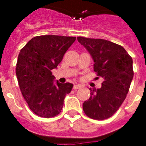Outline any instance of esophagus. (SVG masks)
<instances>
[{
	"label": "esophagus",
	"instance_id": "esophagus-1",
	"mask_svg": "<svg viewBox=\"0 0 146 146\" xmlns=\"http://www.w3.org/2000/svg\"><path fill=\"white\" fill-rule=\"evenodd\" d=\"M82 87V86L80 84H76V85H74V86H73V89H80Z\"/></svg>",
	"mask_w": 146,
	"mask_h": 146
}]
</instances>
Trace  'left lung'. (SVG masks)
<instances>
[{"label": "left lung", "instance_id": "obj_1", "mask_svg": "<svg viewBox=\"0 0 146 146\" xmlns=\"http://www.w3.org/2000/svg\"><path fill=\"white\" fill-rule=\"evenodd\" d=\"M94 60V71L104 79L100 89L91 90L82 104L85 113L94 120L111 117L125 100L133 78V59L122 46L99 38L77 37Z\"/></svg>", "mask_w": 146, "mask_h": 146}]
</instances>
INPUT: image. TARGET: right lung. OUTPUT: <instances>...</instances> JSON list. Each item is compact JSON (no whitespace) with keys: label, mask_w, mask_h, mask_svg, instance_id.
Masks as SVG:
<instances>
[{"label":"right lung","mask_w":146,"mask_h":146,"mask_svg":"<svg viewBox=\"0 0 146 146\" xmlns=\"http://www.w3.org/2000/svg\"><path fill=\"white\" fill-rule=\"evenodd\" d=\"M76 37L39 35L33 38L18 56L16 74L23 96L33 113L42 117L59 114L65 96L72 90L70 82L54 84L57 68Z\"/></svg>","instance_id":"right-lung-1"}]
</instances>
